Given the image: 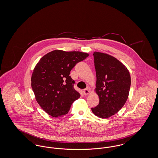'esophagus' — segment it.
<instances>
[{"instance_id":"1","label":"esophagus","mask_w":158,"mask_h":158,"mask_svg":"<svg viewBox=\"0 0 158 158\" xmlns=\"http://www.w3.org/2000/svg\"><path fill=\"white\" fill-rule=\"evenodd\" d=\"M83 93L84 95H87L88 94H89V90H88V89H85L83 90Z\"/></svg>"}]
</instances>
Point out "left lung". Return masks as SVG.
Masks as SVG:
<instances>
[{
    "instance_id": "obj_1",
    "label": "left lung",
    "mask_w": 158,
    "mask_h": 158,
    "mask_svg": "<svg viewBox=\"0 0 158 158\" xmlns=\"http://www.w3.org/2000/svg\"><path fill=\"white\" fill-rule=\"evenodd\" d=\"M97 76L96 93L99 102L92 108L95 115L102 118L118 113L127 99L131 77L127 68L118 60L108 54H93Z\"/></svg>"
}]
</instances>
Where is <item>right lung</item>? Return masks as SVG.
Instances as JSON below:
<instances>
[{
  "mask_svg": "<svg viewBox=\"0 0 158 158\" xmlns=\"http://www.w3.org/2000/svg\"><path fill=\"white\" fill-rule=\"evenodd\" d=\"M88 56L86 53L56 50L38 62L31 76V87L38 104L48 114L54 117L66 115L81 97L69 75L77 63Z\"/></svg>",
  "mask_w": 158,
  "mask_h": 158,
  "instance_id": "obj_1",
  "label": "right lung"
}]
</instances>
